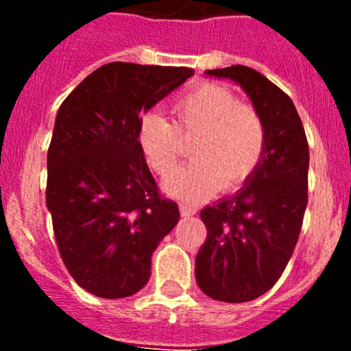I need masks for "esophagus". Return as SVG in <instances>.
<instances>
[{
    "label": "esophagus",
    "mask_w": 351,
    "mask_h": 351,
    "mask_svg": "<svg viewBox=\"0 0 351 351\" xmlns=\"http://www.w3.org/2000/svg\"><path fill=\"white\" fill-rule=\"evenodd\" d=\"M179 209H181L182 218H190V216H193V214L197 213V209H195V207L186 206V204H181V207H179Z\"/></svg>",
    "instance_id": "1"
}]
</instances>
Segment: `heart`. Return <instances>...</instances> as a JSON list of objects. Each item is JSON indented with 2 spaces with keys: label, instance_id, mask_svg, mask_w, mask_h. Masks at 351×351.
<instances>
[{
  "label": "heart",
  "instance_id": "b5f03b06",
  "mask_svg": "<svg viewBox=\"0 0 351 351\" xmlns=\"http://www.w3.org/2000/svg\"><path fill=\"white\" fill-rule=\"evenodd\" d=\"M176 125L154 112L138 121L137 142L149 167L169 176L182 154V142L195 139L191 163L173 172L165 191L186 202H200L219 188L235 190L255 173L265 145L260 114L239 101L230 89L200 84L172 105Z\"/></svg>",
  "mask_w": 351,
  "mask_h": 351
}]
</instances>
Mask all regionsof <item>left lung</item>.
<instances>
[{"label":"left lung","instance_id":"8db88e82","mask_svg":"<svg viewBox=\"0 0 351 351\" xmlns=\"http://www.w3.org/2000/svg\"><path fill=\"white\" fill-rule=\"evenodd\" d=\"M206 75L239 84L265 128L255 173L237 193L200 210L207 239L195 260L206 295L247 302L274 287L299 239L308 206V138L290 96L260 71L234 64Z\"/></svg>","mask_w":351,"mask_h":351}]
</instances>
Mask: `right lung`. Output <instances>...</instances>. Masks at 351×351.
Wrapping results in <instances>:
<instances>
[{
    "mask_svg": "<svg viewBox=\"0 0 351 351\" xmlns=\"http://www.w3.org/2000/svg\"><path fill=\"white\" fill-rule=\"evenodd\" d=\"M193 75L190 68L108 63L56 116L47 153V209L68 272L101 299L137 293L151 256L179 221L138 147L141 114Z\"/></svg>",
    "mask_w": 351,
    "mask_h": 351,
    "instance_id": "add662e5",
    "label": "right lung"
}]
</instances>
